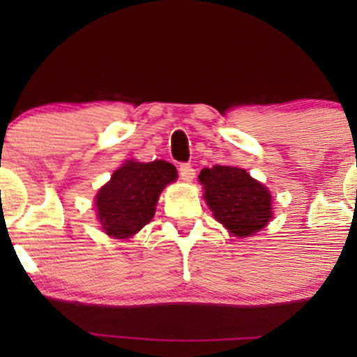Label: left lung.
I'll use <instances>...</instances> for the list:
<instances>
[{
    "instance_id": "1",
    "label": "left lung",
    "mask_w": 357,
    "mask_h": 357,
    "mask_svg": "<svg viewBox=\"0 0 357 357\" xmlns=\"http://www.w3.org/2000/svg\"><path fill=\"white\" fill-rule=\"evenodd\" d=\"M238 171H241L240 167L221 165H215L211 169L210 167H204L202 173H199V181L204 184V190L211 192V195H236L243 188L236 184V173Z\"/></svg>"
}]
</instances>
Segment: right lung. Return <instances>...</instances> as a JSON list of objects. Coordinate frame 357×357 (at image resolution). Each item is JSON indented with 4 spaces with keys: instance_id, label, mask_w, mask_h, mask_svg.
Wrapping results in <instances>:
<instances>
[{
    "instance_id": "1",
    "label": "right lung",
    "mask_w": 357,
    "mask_h": 357,
    "mask_svg": "<svg viewBox=\"0 0 357 357\" xmlns=\"http://www.w3.org/2000/svg\"><path fill=\"white\" fill-rule=\"evenodd\" d=\"M166 171L158 161L127 162L112 174L114 191L124 195L130 202H153L166 186Z\"/></svg>"
}]
</instances>
